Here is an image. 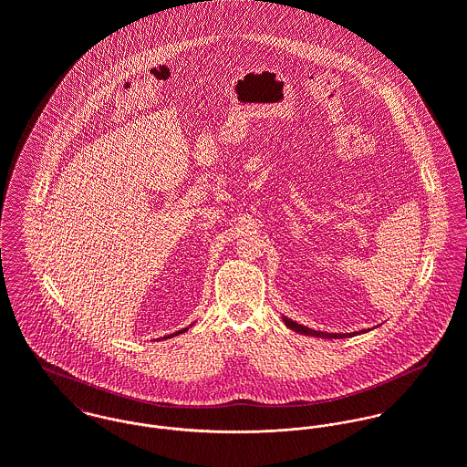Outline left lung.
Wrapping results in <instances>:
<instances>
[{
	"instance_id": "8db88e82",
	"label": "left lung",
	"mask_w": 467,
	"mask_h": 467,
	"mask_svg": "<svg viewBox=\"0 0 467 467\" xmlns=\"http://www.w3.org/2000/svg\"><path fill=\"white\" fill-rule=\"evenodd\" d=\"M284 324H285L289 329H293L295 333L307 334V336H318V337H334V339H337V337H347V336H354V333L329 334L320 333V331H313V329H309V327H304V326H300V324H296V322H293V320H289V318H285V317H284ZM361 333H365V331H361Z\"/></svg>"
}]
</instances>
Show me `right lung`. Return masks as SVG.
<instances>
[{"label": "right lung", "mask_w": 467, "mask_h": 467, "mask_svg": "<svg viewBox=\"0 0 467 467\" xmlns=\"http://www.w3.org/2000/svg\"><path fill=\"white\" fill-rule=\"evenodd\" d=\"M185 331H187V329H182V331H178V333H176V334L185 333Z\"/></svg>", "instance_id": "right-lung-1"}]
</instances>
